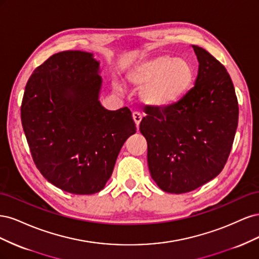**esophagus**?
<instances>
[{
	"label": "esophagus",
	"mask_w": 259,
	"mask_h": 259,
	"mask_svg": "<svg viewBox=\"0 0 259 259\" xmlns=\"http://www.w3.org/2000/svg\"><path fill=\"white\" fill-rule=\"evenodd\" d=\"M133 119H134L136 126L138 127L140 121H142V119H143V115L140 114V112H138V111H134V112H133Z\"/></svg>",
	"instance_id": "1"
}]
</instances>
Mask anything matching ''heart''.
Listing matches in <instances>:
<instances>
[{
  "label": "heart",
  "instance_id": "heart-1",
  "mask_svg": "<svg viewBox=\"0 0 259 259\" xmlns=\"http://www.w3.org/2000/svg\"><path fill=\"white\" fill-rule=\"evenodd\" d=\"M131 82L143 88L142 97L147 104L165 107L176 103L190 90L194 69L186 58L160 55L140 64L130 74Z\"/></svg>",
  "mask_w": 259,
  "mask_h": 259
}]
</instances>
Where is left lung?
<instances>
[{
	"instance_id": "8db88e82",
	"label": "left lung",
	"mask_w": 259,
	"mask_h": 259,
	"mask_svg": "<svg viewBox=\"0 0 259 259\" xmlns=\"http://www.w3.org/2000/svg\"><path fill=\"white\" fill-rule=\"evenodd\" d=\"M193 88L177 103L147 107L139 130L152 179L169 193L192 191L223 170L238 127L239 105L226 68L197 45Z\"/></svg>"
}]
</instances>
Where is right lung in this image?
I'll return each mask as SVG.
<instances>
[{"label":"right lung","instance_id":"obj_1","mask_svg":"<svg viewBox=\"0 0 259 259\" xmlns=\"http://www.w3.org/2000/svg\"><path fill=\"white\" fill-rule=\"evenodd\" d=\"M99 62L93 54H54L31 74L21 124L33 162L44 178L74 194L104 189L122 146L136 133L128 108L100 105Z\"/></svg>","mask_w":259,"mask_h":259}]
</instances>
